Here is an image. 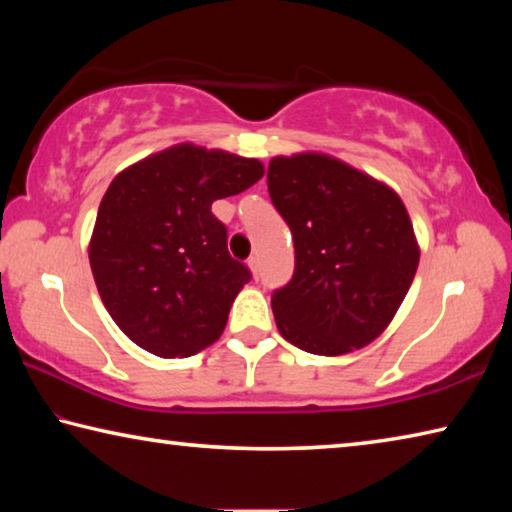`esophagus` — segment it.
<instances>
[{"instance_id":"esophagus-1","label":"esophagus","mask_w":512,"mask_h":512,"mask_svg":"<svg viewBox=\"0 0 512 512\" xmlns=\"http://www.w3.org/2000/svg\"><path fill=\"white\" fill-rule=\"evenodd\" d=\"M248 268H250V273H253V277L259 275V257L257 255H253V257L248 259Z\"/></svg>"}]
</instances>
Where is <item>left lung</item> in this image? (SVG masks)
Segmentation results:
<instances>
[{
	"label": "left lung",
	"instance_id": "left-lung-1",
	"mask_svg": "<svg viewBox=\"0 0 512 512\" xmlns=\"http://www.w3.org/2000/svg\"><path fill=\"white\" fill-rule=\"evenodd\" d=\"M268 194L293 235L296 271L271 298L296 348L341 357L391 325L418 271L420 246L393 187L327 153L275 155Z\"/></svg>",
	"mask_w": 512,
	"mask_h": 512
}]
</instances>
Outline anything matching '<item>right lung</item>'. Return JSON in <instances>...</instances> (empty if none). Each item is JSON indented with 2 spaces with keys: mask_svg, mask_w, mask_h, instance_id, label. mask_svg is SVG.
I'll use <instances>...</instances> for the list:
<instances>
[{
  "mask_svg": "<svg viewBox=\"0 0 512 512\" xmlns=\"http://www.w3.org/2000/svg\"><path fill=\"white\" fill-rule=\"evenodd\" d=\"M262 176L257 158L183 142L112 178L88 255L103 305L135 345L185 359L219 341L250 271L230 257L212 203Z\"/></svg>",
  "mask_w": 512,
  "mask_h": 512,
  "instance_id": "1",
  "label": "right lung"
}]
</instances>
